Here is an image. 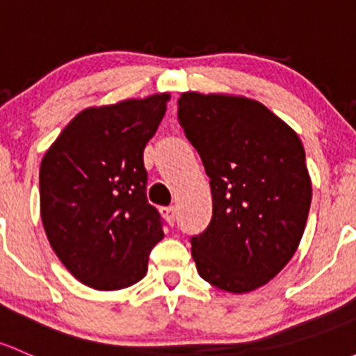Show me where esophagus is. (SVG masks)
Segmentation results:
<instances>
[{
    "label": "esophagus",
    "instance_id": "obj_1",
    "mask_svg": "<svg viewBox=\"0 0 356 356\" xmlns=\"http://www.w3.org/2000/svg\"><path fill=\"white\" fill-rule=\"evenodd\" d=\"M160 213H162L163 218H165L168 223H174L175 222V208L174 207L160 208Z\"/></svg>",
    "mask_w": 356,
    "mask_h": 356
}]
</instances>
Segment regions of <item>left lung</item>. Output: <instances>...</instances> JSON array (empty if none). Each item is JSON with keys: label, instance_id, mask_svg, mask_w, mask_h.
<instances>
[{"label": "left lung", "instance_id": "obj_1", "mask_svg": "<svg viewBox=\"0 0 356 356\" xmlns=\"http://www.w3.org/2000/svg\"><path fill=\"white\" fill-rule=\"evenodd\" d=\"M177 119L209 177L213 216L191 238L209 285L247 293L271 282L297 252L312 182L300 138L254 99L184 92Z\"/></svg>", "mask_w": 356, "mask_h": 356}]
</instances>
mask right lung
Returning a JSON list of instances; mask_svg holds the SVG:
<instances>
[{
	"label": "right lung",
	"mask_w": 356,
	"mask_h": 356,
	"mask_svg": "<svg viewBox=\"0 0 356 356\" xmlns=\"http://www.w3.org/2000/svg\"><path fill=\"white\" fill-rule=\"evenodd\" d=\"M170 93L88 107L61 131L40 163V218L56 256L83 285L122 290L148 271L163 238L147 201L143 149Z\"/></svg>",
	"instance_id": "obj_1"
}]
</instances>
